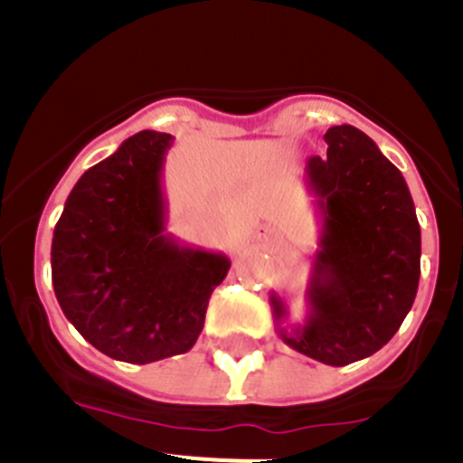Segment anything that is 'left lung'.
I'll return each mask as SVG.
<instances>
[{
	"instance_id": "left-lung-1",
	"label": "left lung",
	"mask_w": 463,
	"mask_h": 463,
	"mask_svg": "<svg viewBox=\"0 0 463 463\" xmlns=\"http://www.w3.org/2000/svg\"><path fill=\"white\" fill-rule=\"evenodd\" d=\"M325 141L326 155L310 157L304 175L320 215L306 320L292 325L276 292L269 301L292 350L345 366L378 353L406 320L420 285L422 234L403 175L366 134L338 125Z\"/></svg>"
}]
</instances>
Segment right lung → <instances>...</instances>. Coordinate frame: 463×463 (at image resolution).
<instances>
[{"label":"right lung","instance_id":"right-lung-1","mask_svg":"<svg viewBox=\"0 0 463 463\" xmlns=\"http://www.w3.org/2000/svg\"><path fill=\"white\" fill-rule=\"evenodd\" d=\"M171 143L153 129L122 141L80 175L52 232L57 304L90 345L118 362L187 353L232 267L222 252L166 232L162 171Z\"/></svg>","mask_w":463,"mask_h":463}]
</instances>
